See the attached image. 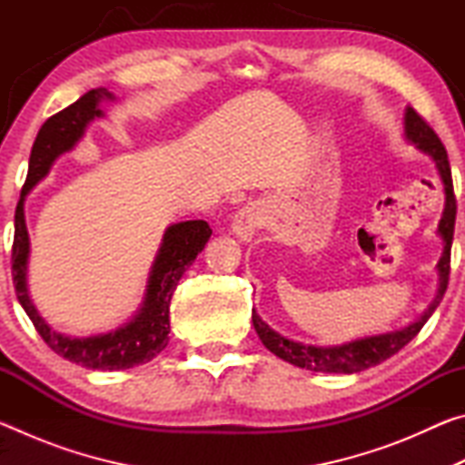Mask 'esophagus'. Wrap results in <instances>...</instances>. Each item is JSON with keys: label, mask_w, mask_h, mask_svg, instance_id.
Returning <instances> with one entry per match:
<instances>
[{"label": "esophagus", "mask_w": 465, "mask_h": 465, "mask_svg": "<svg viewBox=\"0 0 465 465\" xmlns=\"http://www.w3.org/2000/svg\"><path fill=\"white\" fill-rule=\"evenodd\" d=\"M262 225V211L256 203H248L243 204L242 209L235 211L233 222H232V230L242 240H250L258 227Z\"/></svg>", "instance_id": "esophagus-1"}]
</instances>
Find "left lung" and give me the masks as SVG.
<instances>
[{"label": "left lung", "instance_id": "8db88e82", "mask_svg": "<svg viewBox=\"0 0 465 465\" xmlns=\"http://www.w3.org/2000/svg\"><path fill=\"white\" fill-rule=\"evenodd\" d=\"M406 137L412 141V143L427 152L432 160H435L440 180L445 184V211L443 217L439 222V233L445 242L443 256L437 264L439 269V293L435 302L430 303V308L424 312L420 320H416L404 330H396V332L381 334V336H371L363 338V341H355L342 346H305L302 342H293L282 338L281 334L274 332L264 324L261 316L252 310V322H254L256 334L261 336L262 344L274 355L287 361L291 365H297L302 369H310V371H324V373H357L365 371L369 367L380 365L381 361L390 359L396 355L400 349L412 341V338L420 332V328L427 324V320L432 316V312L437 310V305L443 299L447 285H450V271H451V242H453V230H455V213H458V204H455V194H453V180H451V168L450 162H447V152L445 145L440 143L439 135L435 129L422 119V116L416 113L414 108L406 110Z\"/></svg>", "mask_w": 465, "mask_h": 465}]
</instances>
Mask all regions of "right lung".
<instances>
[{"label": "right lung", "instance_id": "right-lung-1", "mask_svg": "<svg viewBox=\"0 0 465 465\" xmlns=\"http://www.w3.org/2000/svg\"><path fill=\"white\" fill-rule=\"evenodd\" d=\"M104 98L113 100V94L104 88L85 92L74 104H69L61 113L46 119L41 131H38L33 152H30L28 176L25 186H22V194L14 217L12 279L20 305L28 313V318L33 320L36 332L41 334L43 341L57 355L88 369L119 371V369L143 365L166 349L172 293H174L180 277H183L184 271L193 264L196 254L211 238V227L203 219L168 227V232L163 233L162 248L157 252L152 274H149L143 310L127 326L100 336L69 338L54 332L41 318V313L36 312L33 302H30L26 289L28 232L25 223V196L49 172L54 157L72 149L75 141L84 135L85 124L94 116L102 114L98 104Z\"/></svg>", "mask_w": 465, "mask_h": 465}]
</instances>
